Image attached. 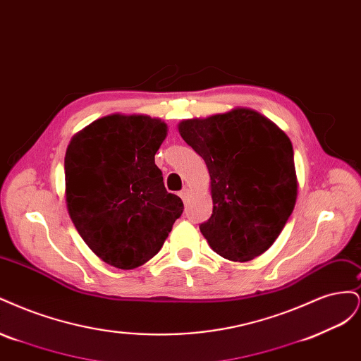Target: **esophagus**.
<instances>
[{
  "instance_id": "esophagus-1",
  "label": "esophagus",
  "mask_w": 361,
  "mask_h": 361,
  "mask_svg": "<svg viewBox=\"0 0 361 361\" xmlns=\"http://www.w3.org/2000/svg\"><path fill=\"white\" fill-rule=\"evenodd\" d=\"M179 195H180V199L183 200V203H188V202H190L191 192H190V190H188V188H183V190L179 192Z\"/></svg>"
}]
</instances>
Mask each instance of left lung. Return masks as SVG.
<instances>
[{"label": "left lung", "mask_w": 361, "mask_h": 361, "mask_svg": "<svg viewBox=\"0 0 361 361\" xmlns=\"http://www.w3.org/2000/svg\"><path fill=\"white\" fill-rule=\"evenodd\" d=\"M179 134L204 159L214 209L200 224L224 259L247 262L274 244L298 195L289 137L251 108L182 120Z\"/></svg>", "instance_id": "1"}]
</instances>
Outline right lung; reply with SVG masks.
Returning a JSON list of instances; mask_svg holds the SVG:
<instances>
[{
	"instance_id": "right-lung-1",
	"label": "right lung",
	"mask_w": 361,
	"mask_h": 361,
	"mask_svg": "<svg viewBox=\"0 0 361 361\" xmlns=\"http://www.w3.org/2000/svg\"><path fill=\"white\" fill-rule=\"evenodd\" d=\"M167 123L145 114H110L76 133L64 157L66 204L93 253L134 269L161 250L183 203L164 187L155 154Z\"/></svg>"
}]
</instances>
